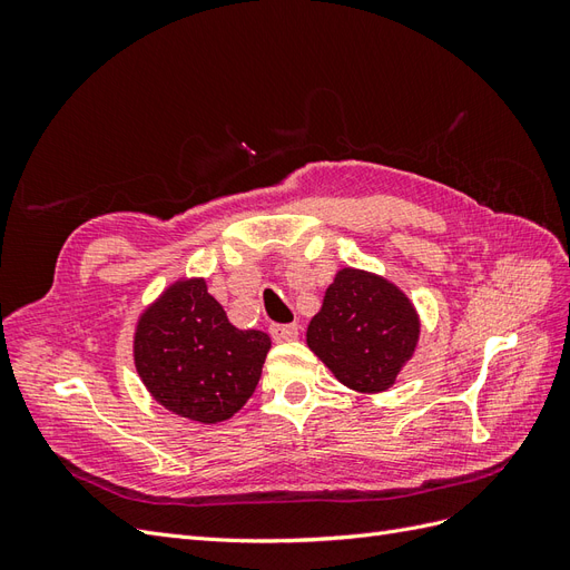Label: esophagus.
<instances>
[{
  "instance_id": "34e87169",
  "label": "esophagus",
  "mask_w": 570,
  "mask_h": 570,
  "mask_svg": "<svg viewBox=\"0 0 570 570\" xmlns=\"http://www.w3.org/2000/svg\"><path fill=\"white\" fill-rule=\"evenodd\" d=\"M299 335L297 325H271V337L275 342H287V340H295Z\"/></svg>"
}]
</instances>
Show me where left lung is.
<instances>
[{
  "label": "left lung",
  "mask_w": 570,
  "mask_h": 570,
  "mask_svg": "<svg viewBox=\"0 0 570 570\" xmlns=\"http://www.w3.org/2000/svg\"><path fill=\"white\" fill-rule=\"evenodd\" d=\"M419 314L390 281L342 268L308 323L306 344L342 385L385 392L416 350Z\"/></svg>",
  "instance_id": "1"
}]
</instances>
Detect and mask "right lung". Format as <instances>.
I'll list each match as a JSON object with an SVG mask.
<instances>
[{"instance_id": "right-lung-1", "label": "right lung", "mask_w": 570, "mask_h": 570, "mask_svg": "<svg viewBox=\"0 0 570 570\" xmlns=\"http://www.w3.org/2000/svg\"><path fill=\"white\" fill-rule=\"evenodd\" d=\"M271 337L239 331L202 278L178 281L137 321L132 356L149 394L197 423L228 421L256 390Z\"/></svg>"}]
</instances>
